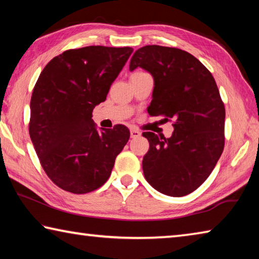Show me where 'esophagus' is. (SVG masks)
<instances>
[{
  "label": "esophagus",
  "instance_id": "34e87169",
  "mask_svg": "<svg viewBox=\"0 0 259 259\" xmlns=\"http://www.w3.org/2000/svg\"><path fill=\"white\" fill-rule=\"evenodd\" d=\"M139 136H140V133L138 130H136V129L130 130V137L131 138H137V137H139Z\"/></svg>",
  "mask_w": 259,
  "mask_h": 259
}]
</instances>
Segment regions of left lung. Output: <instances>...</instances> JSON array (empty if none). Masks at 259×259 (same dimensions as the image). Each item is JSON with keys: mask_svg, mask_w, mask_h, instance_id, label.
<instances>
[{"mask_svg": "<svg viewBox=\"0 0 259 259\" xmlns=\"http://www.w3.org/2000/svg\"><path fill=\"white\" fill-rule=\"evenodd\" d=\"M137 67L154 80L148 114L174 121L170 138L143 133L150 143L144 176L162 194H190L209 177L224 150L225 107L216 82L200 60L176 48H140L129 69Z\"/></svg>", "mask_w": 259, "mask_h": 259, "instance_id": "obj_1", "label": "left lung"}]
</instances>
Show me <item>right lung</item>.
<instances>
[{
	"label": "right lung",
	"mask_w": 259,
	"mask_h": 259,
	"mask_svg": "<svg viewBox=\"0 0 259 259\" xmlns=\"http://www.w3.org/2000/svg\"><path fill=\"white\" fill-rule=\"evenodd\" d=\"M133 51L102 46L67 50L38 76L29 136L46 174L65 191L84 194L103 186L128 143L126 126L98 129L91 117Z\"/></svg>",
	"instance_id": "add662e5"
}]
</instances>
